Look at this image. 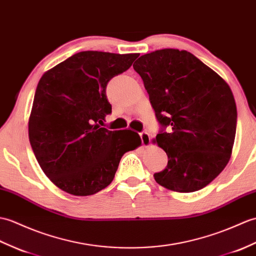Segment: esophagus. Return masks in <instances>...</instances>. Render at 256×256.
<instances>
[{
  "label": "esophagus",
  "mask_w": 256,
  "mask_h": 256,
  "mask_svg": "<svg viewBox=\"0 0 256 256\" xmlns=\"http://www.w3.org/2000/svg\"><path fill=\"white\" fill-rule=\"evenodd\" d=\"M140 136L142 146L147 147L150 145V134H148L147 132H142V133H140Z\"/></svg>",
  "instance_id": "1"
}]
</instances>
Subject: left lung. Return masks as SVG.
Listing matches in <instances>:
<instances>
[{"label": "left lung", "mask_w": 256, "mask_h": 256, "mask_svg": "<svg viewBox=\"0 0 256 256\" xmlns=\"http://www.w3.org/2000/svg\"><path fill=\"white\" fill-rule=\"evenodd\" d=\"M133 68L162 126L156 142L168 156L166 169L154 174L156 182L181 193L205 188L232 152L236 106L230 87L186 50H157L142 56Z\"/></svg>", "instance_id": "left-lung-1"}]
</instances>
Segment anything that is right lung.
I'll return each mask as SVG.
<instances>
[{
	"label": "right lung",
	"mask_w": 256,
	"mask_h": 256,
	"mask_svg": "<svg viewBox=\"0 0 256 256\" xmlns=\"http://www.w3.org/2000/svg\"><path fill=\"white\" fill-rule=\"evenodd\" d=\"M138 56L82 51L40 78L29 142L46 176L64 192L87 196L101 191L114 180L124 154L140 145L133 130L99 126L111 114L106 84Z\"/></svg>",
	"instance_id": "add662e5"
}]
</instances>
